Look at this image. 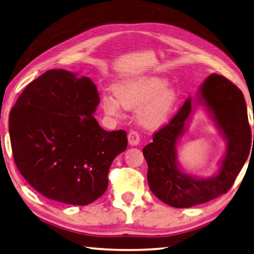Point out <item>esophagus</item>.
Masks as SVG:
<instances>
[{
	"instance_id": "esophagus-1",
	"label": "esophagus",
	"mask_w": 254,
	"mask_h": 254,
	"mask_svg": "<svg viewBox=\"0 0 254 254\" xmlns=\"http://www.w3.org/2000/svg\"><path fill=\"white\" fill-rule=\"evenodd\" d=\"M127 138H128V144L131 146H135L140 143V134H138L136 131H131L130 133L127 134Z\"/></svg>"
}]
</instances>
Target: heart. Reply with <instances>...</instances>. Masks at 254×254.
I'll return each instance as SVG.
<instances>
[{
  "mask_svg": "<svg viewBox=\"0 0 254 254\" xmlns=\"http://www.w3.org/2000/svg\"><path fill=\"white\" fill-rule=\"evenodd\" d=\"M117 98L103 96L101 106L110 117H119L121 106L127 110L137 109V120L143 127L156 128L165 123L176 102V92L167 88L162 77H140L119 83L114 88Z\"/></svg>",
  "mask_w": 254,
  "mask_h": 254,
  "instance_id": "heart-1",
  "label": "heart"
}]
</instances>
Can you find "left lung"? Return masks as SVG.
<instances>
[{
  "label": "left lung",
  "instance_id": "1",
  "mask_svg": "<svg viewBox=\"0 0 254 254\" xmlns=\"http://www.w3.org/2000/svg\"><path fill=\"white\" fill-rule=\"evenodd\" d=\"M199 91L198 101L205 104L227 142V151L217 175L209 178L187 175L181 171L177 162V142L185 132L192 112L190 98L170 123L153 134V142L143 148L152 192L163 202L175 208H190L226 193L250 153L251 128L246 100L240 89L223 76L211 73Z\"/></svg>",
  "mask_w": 254,
  "mask_h": 254
}]
</instances>
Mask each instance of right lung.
<instances>
[{"label": "right lung", "mask_w": 254, "mask_h": 254, "mask_svg": "<svg viewBox=\"0 0 254 254\" xmlns=\"http://www.w3.org/2000/svg\"><path fill=\"white\" fill-rule=\"evenodd\" d=\"M100 98L90 78L52 69L35 79L9 113L8 131L19 173L49 199L86 206L101 197L127 132H108L92 116Z\"/></svg>", "instance_id": "right-lung-1"}]
</instances>
